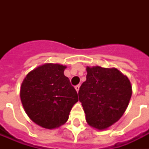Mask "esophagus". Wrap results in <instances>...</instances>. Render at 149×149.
Segmentation results:
<instances>
[{
	"label": "esophagus",
	"mask_w": 149,
	"mask_h": 149,
	"mask_svg": "<svg viewBox=\"0 0 149 149\" xmlns=\"http://www.w3.org/2000/svg\"><path fill=\"white\" fill-rule=\"evenodd\" d=\"M79 86H80V85H77V86H75V89H76V91H77V92H78V91H79Z\"/></svg>",
	"instance_id": "obj_1"
}]
</instances>
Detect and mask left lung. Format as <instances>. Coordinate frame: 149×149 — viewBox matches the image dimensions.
Here are the masks:
<instances>
[{"mask_svg": "<svg viewBox=\"0 0 149 149\" xmlns=\"http://www.w3.org/2000/svg\"><path fill=\"white\" fill-rule=\"evenodd\" d=\"M86 72V80L78 93L86 122L98 130L107 129L126 111L132 94V85L116 68L87 66Z\"/></svg>", "mask_w": 149, "mask_h": 149, "instance_id": "1", "label": "left lung"}]
</instances>
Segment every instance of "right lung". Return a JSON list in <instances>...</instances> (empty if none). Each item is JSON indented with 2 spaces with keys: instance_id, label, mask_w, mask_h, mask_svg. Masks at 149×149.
<instances>
[{
  "instance_id": "add662e5",
  "label": "right lung",
  "mask_w": 149,
  "mask_h": 149,
  "mask_svg": "<svg viewBox=\"0 0 149 149\" xmlns=\"http://www.w3.org/2000/svg\"><path fill=\"white\" fill-rule=\"evenodd\" d=\"M65 65L45 63L29 72L21 86L24 111L33 122L47 129L67 121L78 95L64 75Z\"/></svg>"
}]
</instances>
